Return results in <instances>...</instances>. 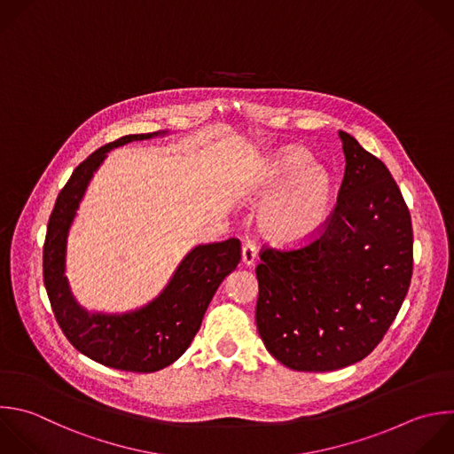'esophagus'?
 I'll list each match as a JSON object with an SVG mask.
<instances>
[{"instance_id":"esophagus-1","label":"esophagus","mask_w":454,"mask_h":454,"mask_svg":"<svg viewBox=\"0 0 454 454\" xmlns=\"http://www.w3.org/2000/svg\"><path fill=\"white\" fill-rule=\"evenodd\" d=\"M257 259V248H255V243L247 239L241 247V261L247 264V266H252Z\"/></svg>"}]
</instances>
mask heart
Wrapping results in <instances>:
<instances>
[{
  "label": "heart",
  "instance_id": "obj_1",
  "mask_svg": "<svg viewBox=\"0 0 454 454\" xmlns=\"http://www.w3.org/2000/svg\"><path fill=\"white\" fill-rule=\"evenodd\" d=\"M309 156L287 147L266 168V186L278 188L259 211L261 232L282 245H296L314 236L326 222L333 202L330 174L309 165Z\"/></svg>",
  "mask_w": 454,
  "mask_h": 454
}]
</instances>
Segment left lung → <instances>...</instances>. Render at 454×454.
Wrapping results in <instances>:
<instances>
[{
	"label": "left lung",
	"mask_w": 454,
	"mask_h": 454,
	"mask_svg": "<svg viewBox=\"0 0 454 454\" xmlns=\"http://www.w3.org/2000/svg\"><path fill=\"white\" fill-rule=\"evenodd\" d=\"M339 138L346 168L323 229L300 248H264L255 268L259 335L294 371H335L365 358L411 278V220L395 181L351 135Z\"/></svg>",
	"instance_id": "8db88e82"
}]
</instances>
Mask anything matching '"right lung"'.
Instances as JSON below:
<instances>
[{
	"label": "right lung",
	"mask_w": 454,
	"mask_h": 454,
	"mask_svg": "<svg viewBox=\"0 0 454 454\" xmlns=\"http://www.w3.org/2000/svg\"><path fill=\"white\" fill-rule=\"evenodd\" d=\"M161 135L167 131L122 137L80 163L57 199L44 243V284L62 332L80 353L121 371L154 372L176 362L199 332L218 286L241 259L236 238L199 245L160 296L124 314L89 312L73 296L66 277L67 236L94 172L112 149Z\"/></svg>",
	"instance_id": "add662e5"
}]
</instances>
